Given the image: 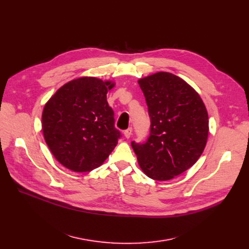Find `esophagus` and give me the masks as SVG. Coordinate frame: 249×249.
I'll return each instance as SVG.
<instances>
[{"label": "esophagus", "instance_id": "34e87169", "mask_svg": "<svg viewBox=\"0 0 249 249\" xmlns=\"http://www.w3.org/2000/svg\"><path fill=\"white\" fill-rule=\"evenodd\" d=\"M131 135H132V128H128L127 130L124 131V136H125L127 139H129V138L131 137Z\"/></svg>", "mask_w": 249, "mask_h": 249}]
</instances>
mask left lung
<instances>
[{"instance_id":"8db88e82","label":"left lung","mask_w":249,"mask_h":249,"mask_svg":"<svg viewBox=\"0 0 249 249\" xmlns=\"http://www.w3.org/2000/svg\"><path fill=\"white\" fill-rule=\"evenodd\" d=\"M148 105L150 137L132 142L140 167L150 178L165 181L190 168L207 144L209 117L198 92L171 73L138 81Z\"/></svg>"}]
</instances>
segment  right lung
I'll return each instance as SVG.
<instances>
[{"mask_svg":"<svg viewBox=\"0 0 249 249\" xmlns=\"http://www.w3.org/2000/svg\"><path fill=\"white\" fill-rule=\"evenodd\" d=\"M115 86L83 77L61 87L46 102L42 131L54 158L76 172H89L108 158L121 137L106 94Z\"/></svg>","mask_w":249,"mask_h":249,"instance_id":"add662e5","label":"right lung"}]
</instances>
